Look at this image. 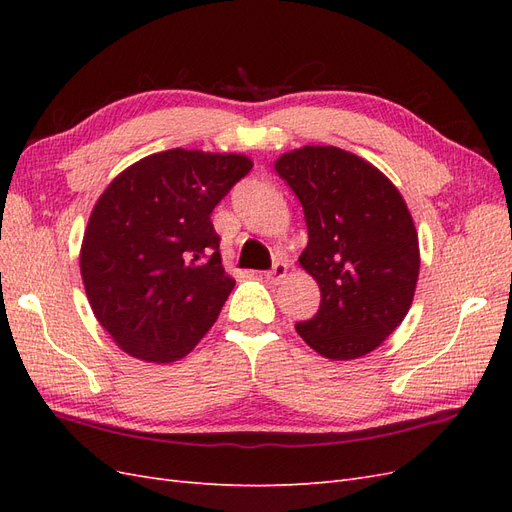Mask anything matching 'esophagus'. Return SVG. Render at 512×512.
Masks as SVG:
<instances>
[{
    "instance_id": "1",
    "label": "esophagus",
    "mask_w": 512,
    "mask_h": 512,
    "mask_svg": "<svg viewBox=\"0 0 512 512\" xmlns=\"http://www.w3.org/2000/svg\"><path fill=\"white\" fill-rule=\"evenodd\" d=\"M286 275H288V262L277 260L275 265L271 267V271H267V280H269L271 284H280Z\"/></svg>"
}]
</instances>
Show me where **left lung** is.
<instances>
[{
	"label": "left lung",
	"instance_id": "1",
	"mask_svg": "<svg viewBox=\"0 0 512 512\" xmlns=\"http://www.w3.org/2000/svg\"><path fill=\"white\" fill-rule=\"evenodd\" d=\"M303 205L307 247L299 262L320 288L314 318L294 324L331 361L376 350L406 318L421 252L414 220L391 179L331 145H305L275 160Z\"/></svg>",
	"mask_w": 512,
	"mask_h": 512
}]
</instances>
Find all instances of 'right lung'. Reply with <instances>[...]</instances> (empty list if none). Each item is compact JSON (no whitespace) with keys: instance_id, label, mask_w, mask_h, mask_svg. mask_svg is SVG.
Wrapping results in <instances>:
<instances>
[{"instance_id":"obj_1","label":"right lung","mask_w":512,"mask_h":512,"mask_svg":"<svg viewBox=\"0 0 512 512\" xmlns=\"http://www.w3.org/2000/svg\"><path fill=\"white\" fill-rule=\"evenodd\" d=\"M252 166L243 153L177 147L108 183L85 228L81 275L94 316L123 352L179 361L218 320L235 280L211 211Z\"/></svg>"}]
</instances>
